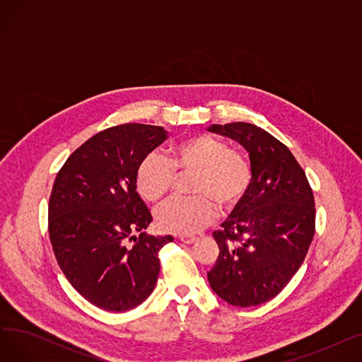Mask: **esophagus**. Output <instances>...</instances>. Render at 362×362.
I'll list each match as a JSON object with an SVG mask.
<instances>
[{
	"label": "esophagus",
	"instance_id": "obj_1",
	"mask_svg": "<svg viewBox=\"0 0 362 362\" xmlns=\"http://www.w3.org/2000/svg\"><path fill=\"white\" fill-rule=\"evenodd\" d=\"M179 240L186 243V245H191V243H194L197 240V238L192 236V235H182V236H179Z\"/></svg>",
	"mask_w": 362,
	"mask_h": 362
}]
</instances>
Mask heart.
<instances>
[{
	"mask_svg": "<svg viewBox=\"0 0 362 362\" xmlns=\"http://www.w3.org/2000/svg\"><path fill=\"white\" fill-rule=\"evenodd\" d=\"M176 170L197 171L192 198L176 197L157 213L160 229L171 233H195L223 210L238 205L252 182L250 161L224 141L210 135H195L170 146L168 158L151 152L136 170V187L149 202L161 201L173 187Z\"/></svg>",
	"mask_w": 362,
	"mask_h": 362,
	"instance_id": "obj_1",
	"label": "heart"
}]
</instances>
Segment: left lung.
Masks as SVG:
<instances>
[{"instance_id": "left-lung-1", "label": "left lung", "mask_w": 362, "mask_h": 362, "mask_svg": "<svg viewBox=\"0 0 362 362\" xmlns=\"http://www.w3.org/2000/svg\"><path fill=\"white\" fill-rule=\"evenodd\" d=\"M250 154L252 182L213 236L218 245L206 273L211 289L235 307L277 296L299 270L315 230V206L305 171L286 145L251 123L211 124Z\"/></svg>"}]
</instances>
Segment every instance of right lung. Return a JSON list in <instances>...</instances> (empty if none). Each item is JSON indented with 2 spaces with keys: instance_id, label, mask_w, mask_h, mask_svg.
Segmentation results:
<instances>
[{
  "instance_id": "1",
  "label": "right lung",
  "mask_w": 362,
  "mask_h": 362,
  "mask_svg": "<svg viewBox=\"0 0 362 362\" xmlns=\"http://www.w3.org/2000/svg\"><path fill=\"white\" fill-rule=\"evenodd\" d=\"M165 139L161 126L105 129L76 149L55 177L48 230L57 262L71 286L101 310L129 311L156 288L158 251L173 236L144 232L152 216L136 192V170Z\"/></svg>"
}]
</instances>
